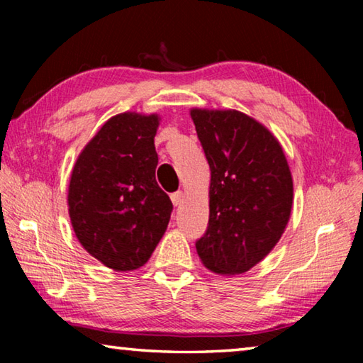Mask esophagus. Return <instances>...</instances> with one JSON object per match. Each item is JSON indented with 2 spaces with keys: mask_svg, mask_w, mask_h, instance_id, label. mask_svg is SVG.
Wrapping results in <instances>:
<instances>
[{
  "mask_svg": "<svg viewBox=\"0 0 363 363\" xmlns=\"http://www.w3.org/2000/svg\"><path fill=\"white\" fill-rule=\"evenodd\" d=\"M182 199H184V195H182L181 190H177V192L171 194V201H173V205H174V206H179V205H181V201H182Z\"/></svg>",
  "mask_w": 363,
  "mask_h": 363,
  "instance_id": "esophagus-1",
  "label": "esophagus"
}]
</instances>
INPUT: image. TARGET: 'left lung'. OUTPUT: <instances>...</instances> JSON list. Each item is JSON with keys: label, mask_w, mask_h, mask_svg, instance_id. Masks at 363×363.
I'll list each match as a JSON object with an SVG mask.
<instances>
[{"label": "left lung", "mask_w": 363, "mask_h": 363, "mask_svg": "<svg viewBox=\"0 0 363 363\" xmlns=\"http://www.w3.org/2000/svg\"><path fill=\"white\" fill-rule=\"evenodd\" d=\"M211 171L210 220L195 243L201 262L237 275L280 240L293 205V179L274 134L238 110H190Z\"/></svg>", "instance_id": "left-lung-1"}]
</instances>
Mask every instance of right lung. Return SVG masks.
I'll return each instance as SVG.
<instances>
[{
    "label": "right lung",
    "instance_id": "add662e5",
    "mask_svg": "<svg viewBox=\"0 0 363 363\" xmlns=\"http://www.w3.org/2000/svg\"><path fill=\"white\" fill-rule=\"evenodd\" d=\"M158 123V115L112 116L79 153L72 171L73 230L91 256L113 270L144 266L173 211L169 196L155 181Z\"/></svg>",
    "mask_w": 363,
    "mask_h": 363
}]
</instances>
